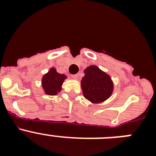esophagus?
<instances>
[{
  "label": "esophagus",
  "mask_w": 156,
  "mask_h": 156,
  "mask_svg": "<svg viewBox=\"0 0 156 156\" xmlns=\"http://www.w3.org/2000/svg\"><path fill=\"white\" fill-rule=\"evenodd\" d=\"M78 76H79V75H78V74H74V75H71V77L74 80L78 79Z\"/></svg>",
  "instance_id": "esophagus-1"
}]
</instances>
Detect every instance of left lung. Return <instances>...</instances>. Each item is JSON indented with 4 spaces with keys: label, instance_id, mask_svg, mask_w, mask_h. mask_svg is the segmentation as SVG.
Segmentation results:
<instances>
[{
    "label": "left lung",
    "instance_id": "1",
    "mask_svg": "<svg viewBox=\"0 0 156 156\" xmlns=\"http://www.w3.org/2000/svg\"><path fill=\"white\" fill-rule=\"evenodd\" d=\"M81 88L85 98L92 103H101L108 98L113 91L111 77L96 66H90L84 70Z\"/></svg>",
    "mask_w": 156,
    "mask_h": 156
}]
</instances>
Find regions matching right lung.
Returning <instances> with one entry per match:
<instances>
[{
	"label": "right lung",
	"mask_w": 156,
	"mask_h": 156,
	"mask_svg": "<svg viewBox=\"0 0 156 156\" xmlns=\"http://www.w3.org/2000/svg\"><path fill=\"white\" fill-rule=\"evenodd\" d=\"M66 75L57 73L55 68H51L42 78V87L48 95H56L61 91L62 86L66 79Z\"/></svg>",
	"instance_id": "1"
}]
</instances>
